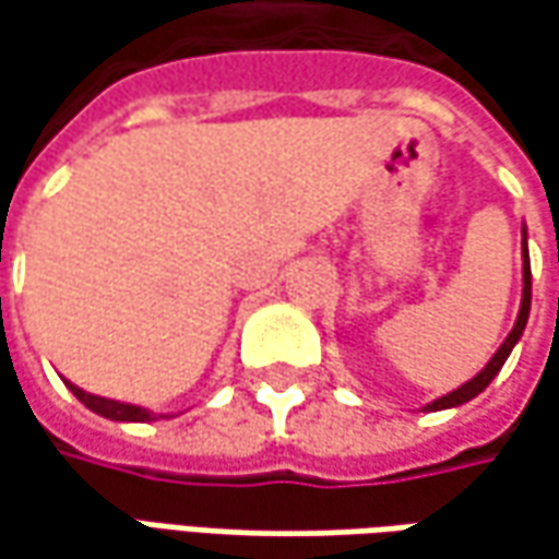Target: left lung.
<instances>
[{
    "label": "left lung",
    "mask_w": 559,
    "mask_h": 559,
    "mask_svg": "<svg viewBox=\"0 0 559 559\" xmlns=\"http://www.w3.org/2000/svg\"><path fill=\"white\" fill-rule=\"evenodd\" d=\"M526 226H523V301H520V313H516V323H513V330L507 333V338L501 342V348L491 355V360L485 364L479 373L473 376L469 382H463L457 385L454 392H448V395L436 397V401H429L423 411H448V407H461L466 401H473V397L479 395L488 389V382L495 379V376L501 373V367H504V360L510 357V352L516 348V342H520V335L526 330V320H528V308H532V264H528V242H526Z\"/></svg>",
    "instance_id": "obj_1"
}]
</instances>
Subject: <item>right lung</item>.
Segmentation results:
<instances>
[{
	"mask_svg": "<svg viewBox=\"0 0 559 559\" xmlns=\"http://www.w3.org/2000/svg\"><path fill=\"white\" fill-rule=\"evenodd\" d=\"M68 382V379H64ZM68 389L80 397V404H86L93 414L105 419H115V423H152V419L164 417V414H152V411H145L140 404H127V401H115V397H98L93 392H83L80 385L74 382H68Z\"/></svg>",
	"mask_w": 559,
	"mask_h": 559,
	"instance_id": "right-lung-1",
	"label": "right lung"
}]
</instances>
